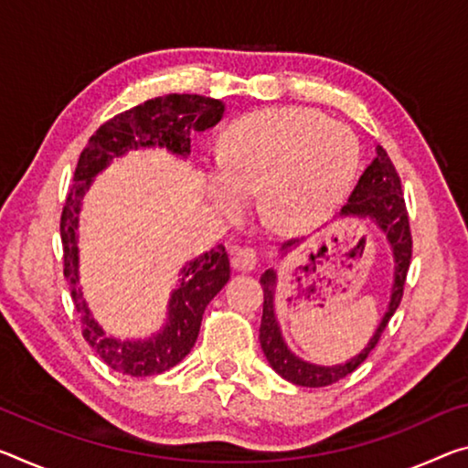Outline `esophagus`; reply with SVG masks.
<instances>
[{
    "instance_id": "34e87169",
    "label": "esophagus",
    "mask_w": 468,
    "mask_h": 468,
    "mask_svg": "<svg viewBox=\"0 0 468 468\" xmlns=\"http://www.w3.org/2000/svg\"><path fill=\"white\" fill-rule=\"evenodd\" d=\"M256 262H258V254H256V250H251V248H239L233 256V266L237 271H243V272L254 271Z\"/></svg>"
}]
</instances>
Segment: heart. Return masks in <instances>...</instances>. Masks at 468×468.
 Wrapping results in <instances>:
<instances>
[{"label":"heart","mask_w":468,"mask_h":468,"mask_svg":"<svg viewBox=\"0 0 468 468\" xmlns=\"http://www.w3.org/2000/svg\"><path fill=\"white\" fill-rule=\"evenodd\" d=\"M360 144L344 122L310 108H269L237 121L207 168L206 191L222 214H239L262 191V210L283 229L313 227L352 187Z\"/></svg>","instance_id":"obj_1"}]
</instances>
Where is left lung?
<instances>
[{"mask_svg": "<svg viewBox=\"0 0 468 468\" xmlns=\"http://www.w3.org/2000/svg\"><path fill=\"white\" fill-rule=\"evenodd\" d=\"M339 217L344 218H367L375 222L381 231L388 235V241L394 251V285H391V298L388 313L383 314L379 327L373 333V337L367 344L365 350L356 354L344 365L335 367H321L313 365V362L302 360L289 350L283 335H281V327L274 316V287H277V272L272 269L264 271L261 277V283L264 287V306H262V323H261V346L262 352L269 360V365L283 377V379L292 381L293 385H302V388H324V385L337 383L350 373H354L362 362L368 358L373 347L379 344L381 333L388 327L389 318L402 302L404 295V283L408 266H410L412 258V235H410V222H408L406 202L402 194V183H399V175L394 166V162L383 150L377 145V158L370 162L365 173L358 179L347 204L341 207ZM300 239L287 241L281 246V251H287L289 248L298 246Z\"/></svg>", "mask_w": 468, "mask_h": 468, "instance_id": "obj_1", "label": "left lung"}]
</instances>
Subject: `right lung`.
I'll use <instances>...</instances> for the list:
<instances>
[{
  "mask_svg": "<svg viewBox=\"0 0 468 468\" xmlns=\"http://www.w3.org/2000/svg\"><path fill=\"white\" fill-rule=\"evenodd\" d=\"M225 103L191 93H168L147 100L116 114L89 137L80 152L74 179L60 218L64 248V277L70 285L74 308L80 314V329L95 354L116 370L131 377H152L173 368L191 352L199 335L204 310L231 277L225 246L206 251L183 266L179 287L168 302V318L160 333L150 339L122 341L108 335L91 316L79 285V212L83 197L112 158L144 147H166L176 155H189L191 131H206L217 124Z\"/></svg>",
  "mask_w": 468,
  "mask_h": 468,
  "instance_id": "obj_1",
  "label": "right lung"
}]
</instances>
